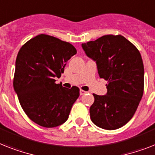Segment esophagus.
Segmentation results:
<instances>
[{
    "instance_id": "1",
    "label": "esophagus",
    "mask_w": 155,
    "mask_h": 155,
    "mask_svg": "<svg viewBox=\"0 0 155 155\" xmlns=\"http://www.w3.org/2000/svg\"><path fill=\"white\" fill-rule=\"evenodd\" d=\"M85 93H87V92L84 91V90H82V89H81V90H80V94H81V95H84V94H85Z\"/></svg>"
}]
</instances>
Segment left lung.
<instances>
[{
  "label": "left lung",
  "instance_id": "8db88e82",
  "mask_svg": "<svg viewBox=\"0 0 155 155\" xmlns=\"http://www.w3.org/2000/svg\"><path fill=\"white\" fill-rule=\"evenodd\" d=\"M94 60L101 78L108 81L106 95L93 93L90 119L105 130H116L133 117L143 95L144 67L139 50L120 35H107L81 44Z\"/></svg>",
  "mask_w": 155,
  "mask_h": 155
}]
</instances>
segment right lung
Listing matches in <instances>:
<instances>
[{"label":"right lung","instance_id":"right-lung-1","mask_svg":"<svg viewBox=\"0 0 155 155\" xmlns=\"http://www.w3.org/2000/svg\"><path fill=\"white\" fill-rule=\"evenodd\" d=\"M76 54L70 43L44 34L31 39L18 52L14 90L24 112L37 124L54 127L67 120L79 89H66L54 78Z\"/></svg>","mask_w":155,"mask_h":155}]
</instances>
